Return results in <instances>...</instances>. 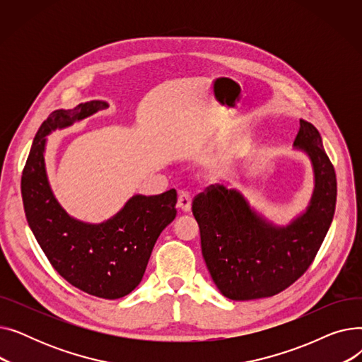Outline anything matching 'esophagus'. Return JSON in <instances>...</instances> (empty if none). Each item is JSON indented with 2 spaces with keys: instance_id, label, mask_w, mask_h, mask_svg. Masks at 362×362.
Returning a JSON list of instances; mask_svg holds the SVG:
<instances>
[{
  "instance_id": "obj_1",
  "label": "esophagus",
  "mask_w": 362,
  "mask_h": 362,
  "mask_svg": "<svg viewBox=\"0 0 362 362\" xmlns=\"http://www.w3.org/2000/svg\"><path fill=\"white\" fill-rule=\"evenodd\" d=\"M177 208L182 210L183 213H189L192 208V198L187 192H180L179 199H177Z\"/></svg>"
}]
</instances>
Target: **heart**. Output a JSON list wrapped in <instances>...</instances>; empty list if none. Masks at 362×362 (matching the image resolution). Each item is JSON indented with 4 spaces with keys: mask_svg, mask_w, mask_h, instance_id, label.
Listing matches in <instances>:
<instances>
[{
    "mask_svg": "<svg viewBox=\"0 0 362 362\" xmlns=\"http://www.w3.org/2000/svg\"><path fill=\"white\" fill-rule=\"evenodd\" d=\"M218 170H220V167H218ZM221 170H223V168H221Z\"/></svg>",
    "mask_w": 362,
    "mask_h": 362,
    "instance_id": "obj_1",
    "label": "heart"
}]
</instances>
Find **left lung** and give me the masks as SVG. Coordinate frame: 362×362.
I'll list each match as a JSON object with an SVG mask.
<instances>
[{"label":"left lung","instance_id":"obj_1","mask_svg":"<svg viewBox=\"0 0 362 362\" xmlns=\"http://www.w3.org/2000/svg\"><path fill=\"white\" fill-rule=\"evenodd\" d=\"M293 149L311 163L314 189L305 210L277 224L238 189L211 186L192 202L201 250L217 289L233 300L273 296L308 270L332 224L336 173L318 130L299 120Z\"/></svg>","mask_w":362,"mask_h":362}]
</instances>
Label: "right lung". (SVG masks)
<instances>
[{
  "instance_id": "obj_1",
  "label": "right lung",
  "mask_w": 362,
  "mask_h": 362,
  "mask_svg": "<svg viewBox=\"0 0 362 362\" xmlns=\"http://www.w3.org/2000/svg\"><path fill=\"white\" fill-rule=\"evenodd\" d=\"M105 108L108 103L93 100L49 114L29 152L22 197L30 230L59 274L89 295L119 299L141 283L160 233L176 218L177 192L133 195L101 223L78 220L64 210L47 175L48 136Z\"/></svg>"
}]
</instances>
